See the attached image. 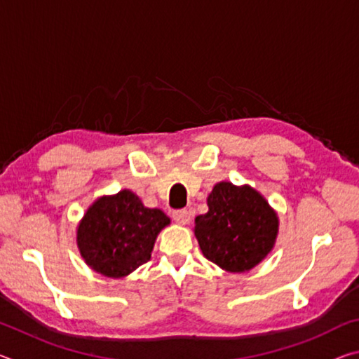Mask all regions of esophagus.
<instances>
[{
    "label": "esophagus",
    "mask_w": 359,
    "mask_h": 359,
    "mask_svg": "<svg viewBox=\"0 0 359 359\" xmlns=\"http://www.w3.org/2000/svg\"><path fill=\"white\" fill-rule=\"evenodd\" d=\"M172 218L175 222H177L179 224H188L191 220L190 217V212H188L187 209H180V210H174L172 212Z\"/></svg>",
    "instance_id": "34e87169"
}]
</instances>
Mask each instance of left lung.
I'll return each mask as SVG.
<instances>
[{
	"mask_svg": "<svg viewBox=\"0 0 359 359\" xmlns=\"http://www.w3.org/2000/svg\"><path fill=\"white\" fill-rule=\"evenodd\" d=\"M208 205V214L194 218V236L209 261L228 272H245L269 255L278 217L255 188L220 182Z\"/></svg>",
	"mask_w": 359,
	"mask_h": 359,
	"instance_id": "left-lung-1",
	"label": "left lung"
}]
</instances>
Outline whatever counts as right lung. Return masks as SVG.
<instances>
[{
    "label": "right lung",
    "mask_w": 359,
    "mask_h": 359,
    "mask_svg": "<svg viewBox=\"0 0 359 359\" xmlns=\"http://www.w3.org/2000/svg\"><path fill=\"white\" fill-rule=\"evenodd\" d=\"M171 223L160 209H149L130 190L102 196L77 226V247L93 271L121 278L147 263L156 236Z\"/></svg>",
    "instance_id": "obj_1"
}]
</instances>
